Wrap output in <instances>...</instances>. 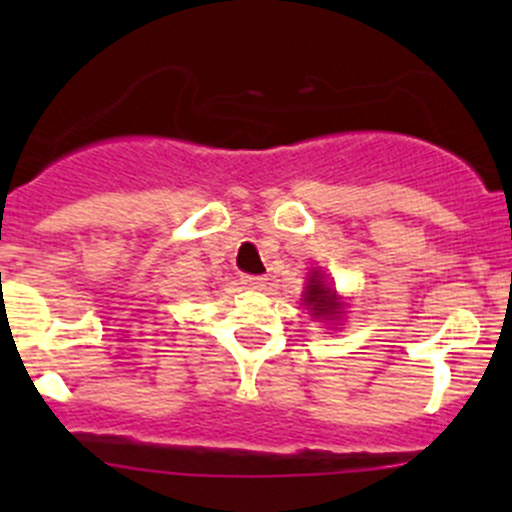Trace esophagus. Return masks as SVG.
I'll use <instances>...</instances> for the list:
<instances>
[{
  "label": "esophagus",
  "instance_id": "34e87169",
  "mask_svg": "<svg viewBox=\"0 0 512 512\" xmlns=\"http://www.w3.org/2000/svg\"><path fill=\"white\" fill-rule=\"evenodd\" d=\"M240 282L245 285L247 289H262L267 285V280L262 275H242Z\"/></svg>",
  "mask_w": 512,
  "mask_h": 512
}]
</instances>
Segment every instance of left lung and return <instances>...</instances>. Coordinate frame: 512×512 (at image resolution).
<instances>
[{
	"instance_id": "8db88e82",
	"label": "left lung",
	"mask_w": 512,
	"mask_h": 512,
	"mask_svg": "<svg viewBox=\"0 0 512 512\" xmlns=\"http://www.w3.org/2000/svg\"><path fill=\"white\" fill-rule=\"evenodd\" d=\"M304 304L307 309H312L314 317H322V319H334L339 314V304L334 292L322 282L319 272H314L309 277V285L304 289Z\"/></svg>"
}]
</instances>
